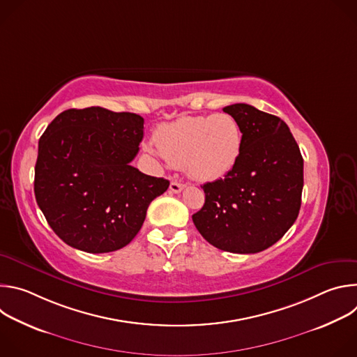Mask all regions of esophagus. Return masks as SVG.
Here are the masks:
<instances>
[{
	"instance_id": "1",
	"label": "esophagus",
	"mask_w": 357,
	"mask_h": 357,
	"mask_svg": "<svg viewBox=\"0 0 357 357\" xmlns=\"http://www.w3.org/2000/svg\"><path fill=\"white\" fill-rule=\"evenodd\" d=\"M183 188H185V185L181 183V182H176V181H172L171 185H169V189H171V192H174V193H179Z\"/></svg>"
}]
</instances>
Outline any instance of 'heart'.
<instances>
[{
  "instance_id": "b5f03b06",
  "label": "heart",
  "mask_w": 357,
  "mask_h": 357,
  "mask_svg": "<svg viewBox=\"0 0 357 357\" xmlns=\"http://www.w3.org/2000/svg\"><path fill=\"white\" fill-rule=\"evenodd\" d=\"M155 142L146 149L200 182L226 176L238 162L243 134L237 120L227 114L186 116L162 124L155 132Z\"/></svg>"
}]
</instances>
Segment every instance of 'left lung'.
I'll return each instance as SVG.
<instances>
[{"instance_id": "8db88e82", "label": "left lung", "mask_w": 357, "mask_h": 357, "mask_svg": "<svg viewBox=\"0 0 357 357\" xmlns=\"http://www.w3.org/2000/svg\"><path fill=\"white\" fill-rule=\"evenodd\" d=\"M240 124L237 165L203 185L205 205L192 220L206 241L230 252H259L277 243L301 208L303 160L288 126L250 105L223 109Z\"/></svg>"}]
</instances>
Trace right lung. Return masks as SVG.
<instances>
[{
  "mask_svg": "<svg viewBox=\"0 0 357 357\" xmlns=\"http://www.w3.org/2000/svg\"><path fill=\"white\" fill-rule=\"evenodd\" d=\"M142 137L141 116L103 107L65 110L47 126L33 190L46 222L66 244L110 252L137 236L149 203L169 186L130 165Z\"/></svg>",
  "mask_w": 357,
  "mask_h": 357,
  "instance_id": "add662e5",
  "label": "right lung"
}]
</instances>
